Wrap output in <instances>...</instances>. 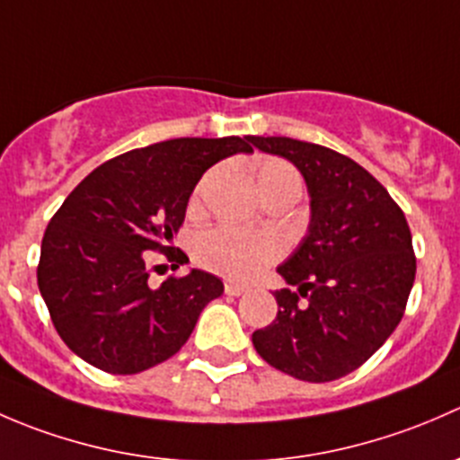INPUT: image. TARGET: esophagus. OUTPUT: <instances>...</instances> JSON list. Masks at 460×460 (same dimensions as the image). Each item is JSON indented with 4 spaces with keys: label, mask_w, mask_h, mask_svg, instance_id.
I'll list each match as a JSON object with an SVG mask.
<instances>
[{
    "label": "esophagus",
    "mask_w": 460,
    "mask_h": 460,
    "mask_svg": "<svg viewBox=\"0 0 460 460\" xmlns=\"http://www.w3.org/2000/svg\"><path fill=\"white\" fill-rule=\"evenodd\" d=\"M247 291V287L238 285V282H225V294L226 296H243Z\"/></svg>",
    "instance_id": "esophagus-1"
}]
</instances>
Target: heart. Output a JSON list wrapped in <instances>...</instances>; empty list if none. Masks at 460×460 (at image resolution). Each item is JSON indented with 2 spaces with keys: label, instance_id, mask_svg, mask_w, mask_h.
I'll return each instance as SVG.
<instances>
[{
  "label": "heart",
  "instance_id": "1",
  "mask_svg": "<svg viewBox=\"0 0 460 460\" xmlns=\"http://www.w3.org/2000/svg\"><path fill=\"white\" fill-rule=\"evenodd\" d=\"M216 175L217 169H211L198 182L191 196L193 211L202 208L204 193L211 187ZM256 180L264 198L276 196V193L300 196V189H303L298 171L289 162L278 160V157L260 162ZM193 256L208 271L220 273L231 280H252L282 256V243L276 234H269V231H244L229 225H220L204 229L196 235Z\"/></svg>",
  "mask_w": 460,
  "mask_h": 460
}]
</instances>
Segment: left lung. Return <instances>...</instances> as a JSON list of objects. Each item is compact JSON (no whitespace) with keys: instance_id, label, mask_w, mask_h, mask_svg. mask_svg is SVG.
<instances>
[{"instance_id":"obj_1","label":"left lung","mask_w":460,"mask_h":460,"mask_svg":"<svg viewBox=\"0 0 460 460\" xmlns=\"http://www.w3.org/2000/svg\"><path fill=\"white\" fill-rule=\"evenodd\" d=\"M247 140L294 162L312 193L307 238L278 267L298 289L273 294L276 320L253 332V347L294 378H342L372 358L405 314L416 276L405 213L342 153L294 137Z\"/></svg>"}]
</instances>
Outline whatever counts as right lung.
<instances>
[{"label": "right lung", "mask_w": 460, "mask_h": 460, "mask_svg": "<svg viewBox=\"0 0 460 460\" xmlns=\"http://www.w3.org/2000/svg\"><path fill=\"white\" fill-rule=\"evenodd\" d=\"M247 137H175L104 162L55 211L41 240L37 285L59 338L88 365L137 374L182 349L202 309L225 291L193 269L148 285V252L189 262L169 240L204 171Z\"/></svg>", "instance_id": "1"}]
</instances>
